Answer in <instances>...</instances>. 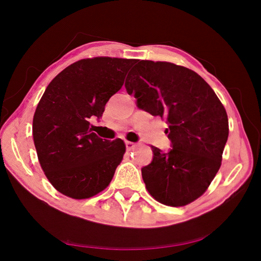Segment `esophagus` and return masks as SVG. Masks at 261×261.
Returning a JSON list of instances; mask_svg holds the SVG:
<instances>
[{"label":"esophagus","instance_id":"1","mask_svg":"<svg viewBox=\"0 0 261 261\" xmlns=\"http://www.w3.org/2000/svg\"><path fill=\"white\" fill-rule=\"evenodd\" d=\"M137 145L135 143H132V141H125V147L127 151H131V149H134Z\"/></svg>","mask_w":261,"mask_h":261}]
</instances>
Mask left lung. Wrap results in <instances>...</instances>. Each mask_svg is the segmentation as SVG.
Wrapping results in <instances>:
<instances>
[{"mask_svg": "<svg viewBox=\"0 0 261 261\" xmlns=\"http://www.w3.org/2000/svg\"><path fill=\"white\" fill-rule=\"evenodd\" d=\"M125 88L138 108L166 118L171 149L152 146L141 168L146 189L168 206L188 205L204 193L222 161L229 126L223 105L199 74L169 62L137 61Z\"/></svg>", "mask_w": 261, "mask_h": 261, "instance_id": "8db88e82", "label": "left lung"}]
</instances>
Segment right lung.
I'll return each instance as SVG.
<instances>
[{"instance_id":"right-lung-1","label":"right lung","mask_w":261,"mask_h":261,"mask_svg":"<svg viewBox=\"0 0 261 261\" xmlns=\"http://www.w3.org/2000/svg\"><path fill=\"white\" fill-rule=\"evenodd\" d=\"M136 60L94 57L74 62L47 86L33 117V140L46 177L57 191L86 199L108 187L125 153L122 139L93 132L110 96Z\"/></svg>"}]
</instances>
